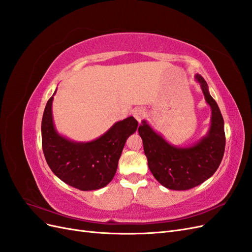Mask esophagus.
Wrapping results in <instances>:
<instances>
[{
    "label": "esophagus",
    "instance_id": "1",
    "mask_svg": "<svg viewBox=\"0 0 252 252\" xmlns=\"http://www.w3.org/2000/svg\"><path fill=\"white\" fill-rule=\"evenodd\" d=\"M132 116L136 121L141 122L143 120V118L145 117V110L143 108H135L132 111Z\"/></svg>",
    "mask_w": 252,
    "mask_h": 252
}]
</instances>
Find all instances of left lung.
I'll return each instance as SVG.
<instances>
[{
	"label": "left lung",
	"instance_id": "left-lung-1",
	"mask_svg": "<svg viewBox=\"0 0 252 252\" xmlns=\"http://www.w3.org/2000/svg\"><path fill=\"white\" fill-rule=\"evenodd\" d=\"M195 81L211 108V123L205 136L191 146L179 147L167 142L145 120L138 129L151 173L159 184L172 190H188L208 180L219 168L225 151L222 113L202 75L195 74Z\"/></svg>",
	"mask_w": 252,
	"mask_h": 252
}]
</instances>
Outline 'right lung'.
Wrapping results in <instances>:
<instances>
[{"label":"right lung","instance_id":"obj_1","mask_svg":"<svg viewBox=\"0 0 252 252\" xmlns=\"http://www.w3.org/2000/svg\"><path fill=\"white\" fill-rule=\"evenodd\" d=\"M53 95L45 107L41 128L43 152L51 171L66 184L83 191L105 187L116 174L125 143L135 132L138 122L129 117L114 123L94 141H71L61 135L55 127Z\"/></svg>","mask_w":252,"mask_h":252}]
</instances>
